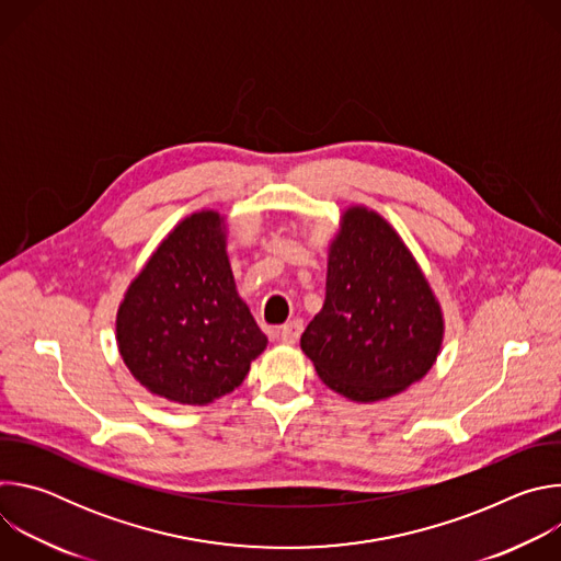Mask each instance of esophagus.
I'll use <instances>...</instances> for the list:
<instances>
[{
  "mask_svg": "<svg viewBox=\"0 0 561 561\" xmlns=\"http://www.w3.org/2000/svg\"><path fill=\"white\" fill-rule=\"evenodd\" d=\"M301 331H304V327H301L299 319H293V322H288V324H284V327L279 329V342H284V344H297Z\"/></svg>",
  "mask_w": 561,
  "mask_h": 561,
  "instance_id": "34e87169",
  "label": "esophagus"
}]
</instances>
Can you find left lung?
Listing matches in <instances>:
<instances>
[{
  "instance_id": "1",
  "label": "left lung",
  "mask_w": 561,
  "mask_h": 561,
  "mask_svg": "<svg viewBox=\"0 0 561 561\" xmlns=\"http://www.w3.org/2000/svg\"><path fill=\"white\" fill-rule=\"evenodd\" d=\"M442 340V306L402 237L366 206L344 210L324 306L299 342L319 379L353 402H379L420 381Z\"/></svg>"
}]
</instances>
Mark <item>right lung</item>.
Wrapping results in <instances>:
<instances>
[{
    "instance_id": "add662e5",
    "label": "right lung",
    "mask_w": 561,
    "mask_h": 561,
    "mask_svg": "<svg viewBox=\"0 0 561 561\" xmlns=\"http://www.w3.org/2000/svg\"><path fill=\"white\" fill-rule=\"evenodd\" d=\"M268 340L234 288L217 210L182 219L117 310V346L152 394L206 407L234 390Z\"/></svg>"
}]
</instances>
